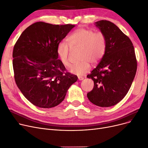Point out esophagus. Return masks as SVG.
<instances>
[{"label":"esophagus","mask_w":148,"mask_h":148,"mask_svg":"<svg viewBox=\"0 0 148 148\" xmlns=\"http://www.w3.org/2000/svg\"><path fill=\"white\" fill-rule=\"evenodd\" d=\"M78 79H79V81L83 80V79H84V78H83V77H81V76H78Z\"/></svg>","instance_id":"esophagus-1"}]
</instances>
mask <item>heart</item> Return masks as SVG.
Wrapping results in <instances>:
<instances>
[{
	"label": "heart",
	"mask_w": 148,
	"mask_h": 148,
	"mask_svg": "<svg viewBox=\"0 0 148 148\" xmlns=\"http://www.w3.org/2000/svg\"><path fill=\"white\" fill-rule=\"evenodd\" d=\"M69 44L60 42L57 46V55L65 66L70 64L69 56L72 49H81L80 61L69 67L72 73L78 76L87 73L90 69L91 62L97 64L102 60L107 49V38L101 32H95L93 29L79 28L68 38Z\"/></svg>",
	"instance_id": "b5f03b06"
}]
</instances>
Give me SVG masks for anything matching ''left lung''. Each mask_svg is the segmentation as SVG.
<instances>
[{"instance_id":"left-lung-1","label":"left lung","mask_w":148,"mask_h":148,"mask_svg":"<svg viewBox=\"0 0 148 148\" xmlns=\"http://www.w3.org/2000/svg\"><path fill=\"white\" fill-rule=\"evenodd\" d=\"M107 38L105 55L87 77L94 82L87 94L89 101L99 107H110L126 96L137 72V61L132 41L114 23L95 22Z\"/></svg>"}]
</instances>
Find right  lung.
<instances>
[{
  "mask_svg": "<svg viewBox=\"0 0 148 148\" xmlns=\"http://www.w3.org/2000/svg\"><path fill=\"white\" fill-rule=\"evenodd\" d=\"M75 25L33 23L14 46L13 66L17 86L28 101L41 108H51L65 98L77 76L67 72L57 55L58 44Z\"/></svg>",
  "mask_w": 148,
  "mask_h": 148,
  "instance_id": "add662e5",
  "label": "right lung"
}]
</instances>
